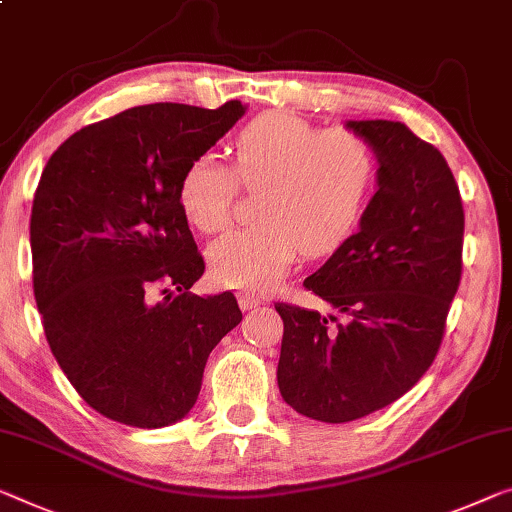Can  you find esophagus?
Here are the masks:
<instances>
[{
  "mask_svg": "<svg viewBox=\"0 0 512 512\" xmlns=\"http://www.w3.org/2000/svg\"><path fill=\"white\" fill-rule=\"evenodd\" d=\"M239 305H241V310H255L257 305H262V299H259L257 294L243 292V294H239Z\"/></svg>",
  "mask_w": 512,
  "mask_h": 512,
  "instance_id": "esophagus-1",
  "label": "esophagus"
}]
</instances>
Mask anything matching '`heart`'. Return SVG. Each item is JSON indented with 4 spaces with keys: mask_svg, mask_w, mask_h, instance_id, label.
Instances as JSON below:
<instances>
[{
    "mask_svg": "<svg viewBox=\"0 0 512 512\" xmlns=\"http://www.w3.org/2000/svg\"><path fill=\"white\" fill-rule=\"evenodd\" d=\"M377 181L372 144L349 128H322L294 112H264L232 140V165L190 160L179 181L183 216L202 234L225 232L239 200L259 193L257 223L213 243L220 285L264 292L299 255L324 257L347 241Z\"/></svg>",
    "mask_w": 512,
    "mask_h": 512,
    "instance_id": "obj_1",
    "label": "heart"
}]
</instances>
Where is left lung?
I'll list each match as a JSON object with an SVG mask.
<instances>
[{
  "instance_id": "1",
  "label": "left lung",
  "mask_w": 512,
  "mask_h": 512,
  "mask_svg": "<svg viewBox=\"0 0 512 512\" xmlns=\"http://www.w3.org/2000/svg\"><path fill=\"white\" fill-rule=\"evenodd\" d=\"M379 158L361 230L303 287L347 319L276 303L278 386L299 414L356 421L395 402L430 368L462 278L464 209L446 158L400 121H349Z\"/></svg>"
}]
</instances>
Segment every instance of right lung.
<instances>
[{
	"label": "right lung",
	"instance_id": "right-lung-1",
	"mask_svg": "<svg viewBox=\"0 0 512 512\" xmlns=\"http://www.w3.org/2000/svg\"><path fill=\"white\" fill-rule=\"evenodd\" d=\"M243 112L239 101L140 105L80 128L41 174L29 236L43 331L110 421L151 430L186 416L211 349L241 322L232 292H190L204 259L179 181Z\"/></svg>",
	"mask_w": 512,
	"mask_h": 512
}]
</instances>
